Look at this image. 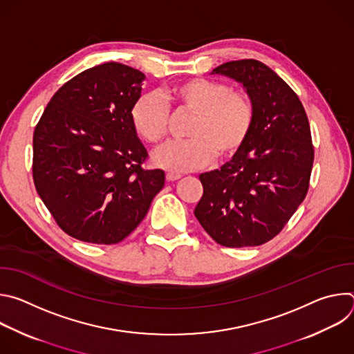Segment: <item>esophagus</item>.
I'll return each instance as SVG.
<instances>
[{
	"mask_svg": "<svg viewBox=\"0 0 354 354\" xmlns=\"http://www.w3.org/2000/svg\"><path fill=\"white\" fill-rule=\"evenodd\" d=\"M180 178V175L179 174H174V172H168L167 174V180H169V182H172V180H178Z\"/></svg>",
	"mask_w": 354,
	"mask_h": 354,
	"instance_id": "1",
	"label": "esophagus"
}]
</instances>
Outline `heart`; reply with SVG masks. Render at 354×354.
<instances>
[{"label":"heart","instance_id":"heart-1","mask_svg":"<svg viewBox=\"0 0 354 354\" xmlns=\"http://www.w3.org/2000/svg\"><path fill=\"white\" fill-rule=\"evenodd\" d=\"M168 99L176 111L193 113L186 136L154 151L156 165L187 172L213 161L236 156L245 145L255 122L254 100L227 82L209 78H190L174 85ZM131 124L148 142L161 141L168 130L169 109L156 93H142L131 108Z\"/></svg>","mask_w":354,"mask_h":354}]
</instances>
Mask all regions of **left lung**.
I'll return each instance as SVG.
<instances>
[{
  "mask_svg": "<svg viewBox=\"0 0 354 354\" xmlns=\"http://www.w3.org/2000/svg\"><path fill=\"white\" fill-rule=\"evenodd\" d=\"M212 74L243 85L255 122L230 162L198 176L203 196L194 216L223 246H258L284 228L307 196L314 164L308 118L297 93L258 60L228 62Z\"/></svg>",
  "mask_w": 354,
  "mask_h": 354,
  "instance_id": "obj_1",
  "label": "left lung"
}]
</instances>
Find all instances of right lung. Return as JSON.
<instances>
[{"instance_id": "right-lung-1", "label": "right lung", "mask_w": 354, "mask_h": 354, "mask_svg": "<svg viewBox=\"0 0 354 354\" xmlns=\"http://www.w3.org/2000/svg\"><path fill=\"white\" fill-rule=\"evenodd\" d=\"M144 80L113 62L88 68L53 95L35 127L36 192L75 239L123 241L164 187V171L142 168L148 153L130 119Z\"/></svg>"}]
</instances>
